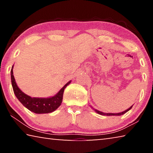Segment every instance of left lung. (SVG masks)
Returning a JSON list of instances; mask_svg holds the SVG:
<instances>
[{
    "mask_svg": "<svg viewBox=\"0 0 153 153\" xmlns=\"http://www.w3.org/2000/svg\"><path fill=\"white\" fill-rule=\"evenodd\" d=\"M132 107H133V105L131 106V107H129V108H128V109H127V110L124 111H123V112H121V113H105L101 112V111H98V110H97V109H94V111H95L96 112H97V113L100 114V115H107V116H111V115H123V114H125L126 113L128 112V111L130 110L131 108H132Z\"/></svg>",
    "mask_w": 153,
    "mask_h": 153,
    "instance_id": "8db88e82",
    "label": "left lung"
}]
</instances>
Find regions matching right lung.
Here are the masks:
<instances>
[{
    "label": "right lung",
    "mask_w": 153,
    "mask_h": 153,
    "mask_svg": "<svg viewBox=\"0 0 153 153\" xmlns=\"http://www.w3.org/2000/svg\"><path fill=\"white\" fill-rule=\"evenodd\" d=\"M13 66L12 67L11 70V84L13 89V92L17 99L19 100L21 103L29 109L32 112L38 114L42 113H49L55 111L59 106L61 105L63 100V96L64 90L65 88L70 84L69 81L59 90L57 94L52 97L49 98H35L31 97L30 96L25 94L19 88L15 82L13 71Z\"/></svg>",
    "instance_id": "add662e5"
}]
</instances>
